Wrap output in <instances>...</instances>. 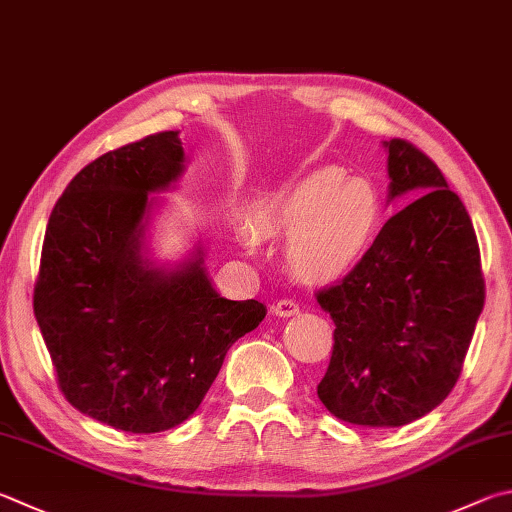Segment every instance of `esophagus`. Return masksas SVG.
Returning a JSON list of instances; mask_svg holds the SVG:
<instances>
[{"mask_svg": "<svg viewBox=\"0 0 512 512\" xmlns=\"http://www.w3.org/2000/svg\"><path fill=\"white\" fill-rule=\"evenodd\" d=\"M273 313L280 315V318H291V315L300 313V304L293 302V300H288V297H284V300L273 304Z\"/></svg>", "mask_w": 512, "mask_h": 512, "instance_id": "obj_1", "label": "esophagus"}]
</instances>
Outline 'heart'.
<instances>
[{"label": "heart", "mask_w": 512, "mask_h": 512, "mask_svg": "<svg viewBox=\"0 0 512 512\" xmlns=\"http://www.w3.org/2000/svg\"><path fill=\"white\" fill-rule=\"evenodd\" d=\"M250 224L264 237L286 239V264L313 284L345 280L365 262L383 228V201L367 179H349L340 167H318L300 179L259 194ZM241 244L255 253L253 230Z\"/></svg>", "instance_id": "heart-1"}]
</instances>
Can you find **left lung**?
Here are the masks:
<instances>
[{
    "mask_svg": "<svg viewBox=\"0 0 512 512\" xmlns=\"http://www.w3.org/2000/svg\"><path fill=\"white\" fill-rule=\"evenodd\" d=\"M387 150V201L407 197L371 253L318 293L333 353L318 396L340 421L401 427L445 401L483 309L475 228L432 159L403 138Z\"/></svg>",
    "mask_w": 512,
    "mask_h": 512,
    "instance_id": "1",
    "label": "left lung"
}]
</instances>
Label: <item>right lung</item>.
Here are the masks:
<instances>
[{
	"label": "right lung",
	"instance_id": "obj_1",
	"mask_svg": "<svg viewBox=\"0 0 512 512\" xmlns=\"http://www.w3.org/2000/svg\"><path fill=\"white\" fill-rule=\"evenodd\" d=\"M185 170L179 132L102 154L67 185L46 226L33 309L62 394L96 421L152 434L190 418L228 349L266 306L221 297L199 239L161 264L150 224Z\"/></svg>",
	"mask_w": 512,
	"mask_h": 512
}]
</instances>
